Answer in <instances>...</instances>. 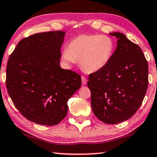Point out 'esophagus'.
Returning a JSON list of instances; mask_svg holds the SVG:
<instances>
[{
    "instance_id": "esophagus-1",
    "label": "esophagus",
    "mask_w": 157,
    "mask_h": 157,
    "mask_svg": "<svg viewBox=\"0 0 157 157\" xmlns=\"http://www.w3.org/2000/svg\"><path fill=\"white\" fill-rule=\"evenodd\" d=\"M81 81H82L83 84H86L87 83V79L85 76H81Z\"/></svg>"
}]
</instances>
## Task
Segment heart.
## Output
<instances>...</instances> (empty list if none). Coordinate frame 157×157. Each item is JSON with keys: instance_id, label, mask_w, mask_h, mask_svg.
<instances>
[{"instance_id": "heart-1", "label": "heart", "mask_w": 157, "mask_h": 157, "mask_svg": "<svg viewBox=\"0 0 157 157\" xmlns=\"http://www.w3.org/2000/svg\"><path fill=\"white\" fill-rule=\"evenodd\" d=\"M114 50V43L108 36L82 34L68 43L62 58L66 63L79 61L81 68L94 73L104 68L110 61Z\"/></svg>"}]
</instances>
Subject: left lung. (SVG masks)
<instances>
[{"label": "left lung", "mask_w": 157, "mask_h": 157, "mask_svg": "<svg viewBox=\"0 0 157 157\" xmlns=\"http://www.w3.org/2000/svg\"><path fill=\"white\" fill-rule=\"evenodd\" d=\"M107 65L89 74L93 112L101 121L115 124L130 119L140 107L148 88V63L140 47L121 33Z\"/></svg>", "instance_id": "obj_1"}]
</instances>
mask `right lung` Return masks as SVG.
<instances>
[{"label": "right lung", "instance_id": "add662e5", "mask_svg": "<svg viewBox=\"0 0 157 157\" xmlns=\"http://www.w3.org/2000/svg\"><path fill=\"white\" fill-rule=\"evenodd\" d=\"M65 32L38 33L23 38L10 55L6 84L17 109L40 125L59 124L67 102L81 86V76L60 67Z\"/></svg>", "mask_w": 157, "mask_h": 157}]
</instances>
